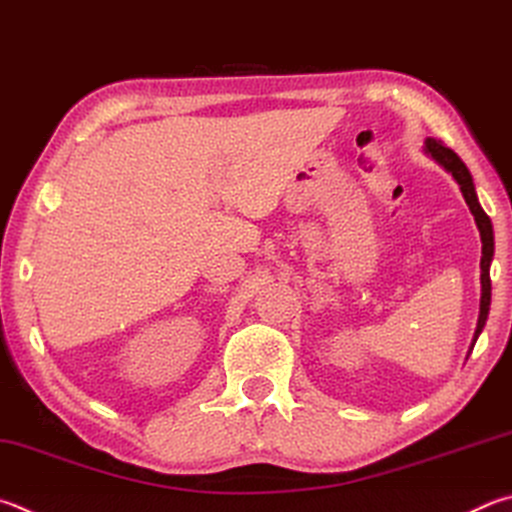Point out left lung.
Here are the masks:
<instances>
[{"label":"left lung","instance_id":"8db88e82","mask_svg":"<svg viewBox=\"0 0 512 512\" xmlns=\"http://www.w3.org/2000/svg\"><path fill=\"white\" fill-rule=\"evenodd\" d=\"M425 154H430L432 159L441 167H445V170L454 176V181L459 183L463 199H466L470 212L475 215L479 235H481V304H479V322H477L475 340H472V347H475V342L479 338L483 324L488 320V311H490V262H492V255H495V235H492L490 217L479 206L475 183H472V176L468 172L466 163H463L459 156L450 150V147H445L441 141H434V138H427L425 141Z\"/></svg>","mask_w":512,"mask_h":512}]
</instances>
